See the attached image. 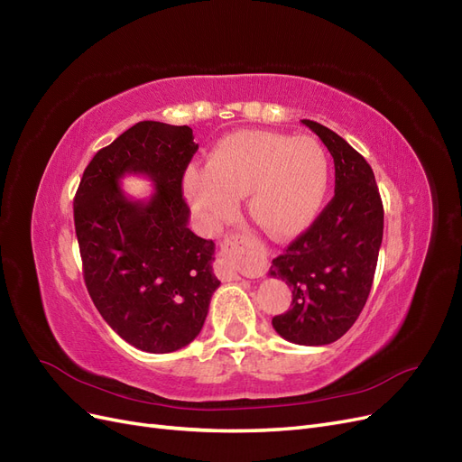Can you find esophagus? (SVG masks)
Instances as JSON below:
<instances>
[{
    "mask_svg": "<svg viewBox=\"0 0 462 462\" xmlns=\"http://www.w3.org/2000/svg\"><path fill=\"white\" fill-rule=\"evenodd\" d=\"M236 249H237V236H226L223 242H220V258L217 260V273L226 281L239 279V275L244 273L234 260Z\"/></svg>",
    "mask_w": 462,
    "mask_h": 462,
    "instance_id": "34e87169",
    "label": "esophagus"
}]
</instances>
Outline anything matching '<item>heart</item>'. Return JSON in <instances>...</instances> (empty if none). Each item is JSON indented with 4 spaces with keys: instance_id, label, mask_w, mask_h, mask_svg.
Listing matches in <instances>:
<instances>
[{
    "instance_id": "b5f03b06",
    "label": "heart",
    "mask_w": 462,
    "mask_h": 462,
    "mask_svg": "<svg viewBox=\"0 0 462 462\" xmlns=\"http://www.w3.org/2000/svg\"><path fill=\"white\" fill-rule=\"evenodd\" d=\"M330 164L311 137L237 130L213 145L206 170L190 168L183 194L204 228H217L245 196L253 225L272 237L302 232L325 202Z\"/></svg>"
}]
</instances>
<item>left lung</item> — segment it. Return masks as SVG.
<instances>
[{
  "instance_id": "obj_1",
  "label": "left lung",
  "mask_w": 462,
  "mask_h": 462,
  "mask_svg": "<svg viewBox=\"0 0 462 462\" xmlns=\"http://www.w3.org/2000/svg\"><path fill=\"white\" fill-rule=\"evenodd\" d=\"M334 158V198L268 275L292 289L291 310L275 315V332L291 344L328 346L363 311L383 239V204L370 164L330 128L302 120Z\"/></svg>"
}]
</instances>
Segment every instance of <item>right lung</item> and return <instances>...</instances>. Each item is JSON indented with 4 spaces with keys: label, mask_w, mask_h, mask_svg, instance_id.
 I'll return each mask as SVG.
<instances>
[{
    "label": "right lung",
    "mask_w": 462,
    "mask_h": 462,
    "mask_svg": "<svg viewBox=\"0 0 462 462\" xmlns=\"http://www.w3.org/2000/svg\"><path fill=\"white\" fill-rule=\"evenodd\" d=\"M198 151L189 126L143 120L99 149L73 202L83 275L94 306L123 339L147 353L189 346L220 285L215 244L189 228L181 183ZM126 174L153 181L134 200L119 187Z\"/></svg>",
    "instance_id": "right-lung-1"
}]
</instances>
